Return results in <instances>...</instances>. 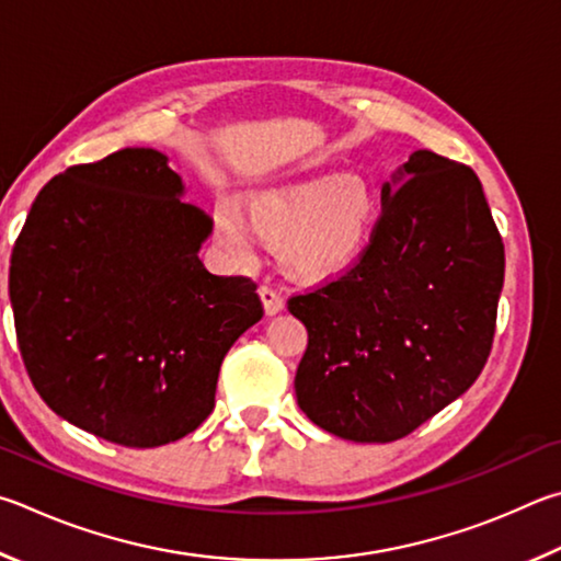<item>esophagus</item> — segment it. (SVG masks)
I'll list each match as a JSON object with an SVG mask.
<instances>
[{"label":"esophagus","mask_w":561,"mask_h":561,"mask_svg":"<svg viewBox=\"0 0 561 561\" xmlns=\"http://www.w3.org/2000/svg\"><path fill=\"white\" fill-rule=\"evenodd\" d=\"M259 296L263 300V310L265 316H278V312L286 308V298L280 296V290H275L271 286H261L259 288Z\"/></svg>","instance_id":"34e87169"}]
</instances>
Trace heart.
Instances as JSON below:
<instances>
[{
	"label": "heart",
	"instance_id": "heart-1",
	"mask_svg": "<svg viewBox=\"0 0 561 561\" xmlns=\"http://www.w3.org/2000/svg\"><path fill=\"white\" fill-rule=\"evenodd\" d=\"M375 211L377 196L365 176H312L251 192L245 196L251 225L239 206L219 202L214 226L233 259L249 261L259 233L280 243V261L290 273L328 275L345 268L365 249Z\"/></svg>",
	"mask_w": 561,
	"mask_h": 561
}]
</instances>
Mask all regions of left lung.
<instances>
[{
	"mask_svg": "<svg viewBox=\"0 0 561 561\" xmlns=\"http://www.w3.org/2000/svg\"><path fill=\"white\" fill-rule=\"evenodd\" d=\"M503 278L505 245L478 174L416 150L381 186L357 263L288 300L308 330L298 407L357 444L409 436L483 371Z\"/></svg>",
	"mask_w": 561,
	"mask_h": 561,
	"instance_id": "8db88e82",
	"label": "left lung"
}]
</instances>
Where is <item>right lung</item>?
Masks as SVG:
<instances>
[{
	"mask_svg": "<svg viewBox=\"0 0 561 561\" xmlns=\"http://www.w3.org/2000/svg\"><path fill=\"white\" fill-rule=\"evenodd\" d=\"M150 147L68 167L32 204L9 265L38 397L127 448L180 440L211 414L226 352L263 318L255 283L199 261L211 219Z\"/></svg>",
	"mask_w": 561,
	"mask_h": 561,
	"instance_id": "right-lung-1",
	"label": "right lung"
}]
</instances>
